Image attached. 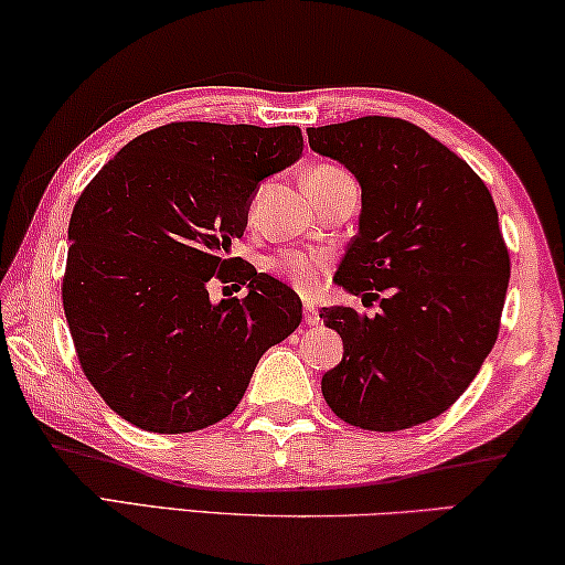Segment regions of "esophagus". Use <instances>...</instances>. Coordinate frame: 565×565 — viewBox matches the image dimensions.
I'll return each mask as SVG.
<instances>
[{
    "label": "esophagus",
    "mask_w": 565,
    "mask_h": 565,
    "mask_svg": "<svg viewBox=\"0 0 565 565\" xmlns=\"http://www.w3.org/2000/svg\"><path fill=\"white\" fill-rule=\"evenodd\" d=\"M301 317H305V324L320 322V312H317V307L312 305V301H305V312H301Z\"/></svg>",
    "instance_id": "1"
}]
</instances>
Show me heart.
Instances as JSON below:
<instances>
[{
    "label": "heart",
    "mask_w": 565,
    "mask_h": 565,
    "mask_svg": "<svg viewBox=\"0 0 565 565\" xmlns=\"http://www.w3.org/2000/svg\"><path fill=\"white\" fill-rule=\"evenodd\" d=\"M338 177H343V171L335 169V166H315V169L307 173V184H315V181H330ZM324 266H328V253L322 250H286L271 260L274 271L284 274L286 279L305 294L317 289Z\"/></svg>",
    "instance_id": "obj_1"
}]
</instances>
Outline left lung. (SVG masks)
<instances>
[{"mask_svg": "<svg viewBox=\"0 0 565 565\" xmlns=\"http://www.w3.org/2000/svg\"><path fill=\"white\" fill-rule=\"evenodd\" d=\"M309 148L361 186L359 233L335 284L363 301L324 307L343 361L322 396L343 423L394 433L443 415L497 343L510 253L489 189L452 150L396 117L309 127Z\"/></svg>", "mask_w": 565, "mask_h": 565, "instance_id": "8db88e82", "label": "left lung"}]
</instances>
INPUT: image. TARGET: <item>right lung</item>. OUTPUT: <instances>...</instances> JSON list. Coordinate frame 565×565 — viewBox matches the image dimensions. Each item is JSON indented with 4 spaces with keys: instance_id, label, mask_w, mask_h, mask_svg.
I'll use <instances>...</instances> for the list:
<instances>
[{
    "instance_id": "1",
    "label": "right lung",
    "mask_w": 565,
    "mask_h": 565,
    "mask_svg": "<svg viewBox=\"0 0 565 565\" xmlns=\"http://www.w3.org/2000/svg\"><path fill=\"white\" fill-rule=\"evenodd\" d=\"M299 127L171 122L127 146L84 189L68 222L63 312L86 379L127 423L194 433L243 399L268 348L301 322L291 286L241 268L235 237L260 181L301 158Z\"/></svg>"
}]
</instances>
